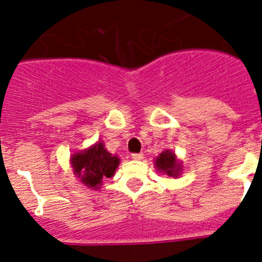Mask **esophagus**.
I'll use <instances>...</instances> for the list:
<instances>
[{
	"label": "esophagus",
	"mask_w": 262,
	"mask_h": 262,
	"mask_svg": "<svg viewBox=\"0 0 262 262\" xmlns=\"http://www.w3.org/2000/svg\"><path fill=\"white\" fill-rule=\"evenodd\" d=\"M131 159L136 160V161H140V160L144 159V155H143V154H133V155H131Z\"/></svg>",
	"instance_id": "34e87169"
}]
</instances>
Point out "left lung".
<instances>
[{"label": "left lung", "mask_w": 262, "mask_h": 262, "mask_svg": "<svg viewBox=\"0 0 262 262\" xmlns=\"http://www.w3.org/2000/svg\"><path fill=\"white\" fill-rule=\"evenodd\" d=\"M155 168L159 170V173L169 176V177L177 178L182 173V161L177 159L174 152L172 149H165L156 159L154 160Z\"/></svg>", "instance_id": "obj_1"}]
</instances>
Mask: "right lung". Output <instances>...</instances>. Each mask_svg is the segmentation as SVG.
<instances>
[{
  "instance_id": "1",
  "label": "right lung",
  "mask_w": 262,
  "mask_h": 262,
  "mask_svg": "<svg viewBox=\"0 0 262 262\" xmlns=\"http://www.w3.org/2000/svg\"><path fill=\"white\" fill-rule=\"evenodd\" d=\"M69 161L73 173L84 186L99 190L103 178H111L115 174L120 159L110 154L105 148V143L99 140L89 148L72 154Z\"/></svg>"
}]
</instances>
